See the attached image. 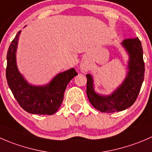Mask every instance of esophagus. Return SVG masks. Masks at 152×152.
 <instances>
[{
	"label": "esophagus",
	"instance_id": "esophagus-1",
	"mask_svg": "<svg viewBox=\"0 0 152 152\" xmlns=\"http://www.w3.org/2000/svg\"><path fill=\"white\" fill-rule=\"evenodd\" d=\"M87 66H86L85 65H81L80 70H81V71H82V72L85 73V72L87 71Z\"/></svg>",
	"mask_w": 152,
	"mask_h": 152
}]
</instances>
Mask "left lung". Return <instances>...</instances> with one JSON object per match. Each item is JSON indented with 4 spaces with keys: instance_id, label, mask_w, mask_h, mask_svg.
<instances>
[{
    "instance_id": "1",
    "label": "left lung",
    "mask_w": 152,
    "mask_h": 152,
    "mask_svg": "<svg viewBox=\"0 0 152 152\" xmlns=\"http://www.w3.org/2000/svg\"><path fill=\"white\" fill-rule=\"evenodd\" d=\"M121 45L128 52L129 59L126 77L110 96H102L94 90L93 79L87 74V95L91 104L102 113H114L131 107L138 96L144 79L145 64L141 42L137 37L126 39Z\"/></svg>"
}]
</instances>
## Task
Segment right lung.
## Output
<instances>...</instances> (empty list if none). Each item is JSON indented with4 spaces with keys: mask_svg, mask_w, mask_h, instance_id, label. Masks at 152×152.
Returning a JSON list of instances; mask_svg holds the SVG:
<instances>
[{
    "mask_svg": "<svg viewBox=\"0 0 152 152\" xmlns=\"http://www.w3.org/2000/svg\"><path fill=\"white\" fill-rule=\"evenodd\" d=\"M20 32L18 31L12 41L7 52V83L17 102L24 110L31 114H54L62 104L67 85L78 73L74 68H71L56 75L46 85H29L19 72L16 63V50Z\"/></svg>",
    "mask_w": 152,
    "mask_h": 152,
    "instance_id": "obj_1",
    "label": "right lung"
}]
</instances>
